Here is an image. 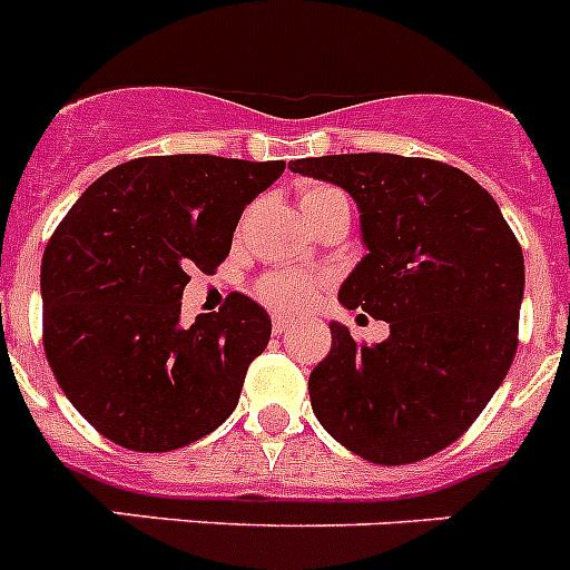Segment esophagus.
I'll return each instance as SVG.
<instances>
[{
    "instance_id": "1",
    "label": "esophagus",
    "mask_w": 570,
    "mask_h": 570,
    "mask_svg": "<svg viewBox=\"0 0 570 570\" xmlns=\"http://www.w3.org/2000/svg\"><path fill=\"white\" fill-rule=\"evenodd\" d=\"M288 328H294V316L274 314V334H288Z\"/></svg>"
}]
</instances>
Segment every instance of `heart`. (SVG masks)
I'll list each match as a JSON object with an SVG mask.
<instances>
[{
	"label": "heart",
	"instance_id": "heart-1",
	"mask_svg": "<svg viewBox=\"0 0 570 570\" xmlns=\"http://www.w3.org/2000/svg\"><path fill=\"white\" fill-rule=\"evenodd\" d=\"M340 190L328 188V185H311L302 190V210H311L316 205L328 203V199H340ZM322 279L308 271H274V274L262 276L259 296L268 305L279 311H299L320 296Z\"/></svg>",
	"mask_w": 570,
	"mask_h": 570
}]
</instances>
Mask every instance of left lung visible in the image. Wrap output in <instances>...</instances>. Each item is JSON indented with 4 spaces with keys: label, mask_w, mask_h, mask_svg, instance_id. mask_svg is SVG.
Listing matches in <instances>:
<instances>
[{
    "label": "left lung",
    "mask_w": 570,
    "mask_h": 570,
    "mask_svg": "<svg viewBox=\"0 0 570 570\" xmlns=\"http://www.w3.org/2000/svg\"><path fill=\"white\" fill-rule=\"evenodd\" d=\"M288 168L351 194L365 256L340 302L391 328L385 342L356 345L331 322V354L308 380L316 420L376 465L425 460L465 434L511 367L520 242L493 196L445 163L340 154Z\"/></svg>",
    "instance_id": "8db88e82"
}]
</instances>
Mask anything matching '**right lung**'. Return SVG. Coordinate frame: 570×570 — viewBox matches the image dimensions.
<instances>
[{
    "mask_svg": "<svg viewBox=\"0 0 570 570\" xmlns=\"http://www.w3.org/2000/svg\"><path fill=\"white\" fill-rule=\"evenodd\" d=\"M285 163L176 154L108 170L42 256L45 354L79 414L116 445L176 451L216 431L271 340L268 311L230 294L183 322L188 271L228 256L245 205Z\"/></svg>",
    "mask_w": 570,
    "mask_h": 570,
    "instance_id": "add662e5",
    "label": "right lung"
}]
</instances>
